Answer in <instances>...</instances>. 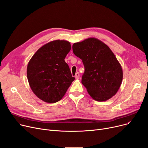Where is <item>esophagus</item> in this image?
<instances>
[{
    "mask_svg": "<svg viewBox=\"0 0 148 148\" xmlns=\"http://www.w3.org/2000/svg\"><path fill=\"white\" fill-rule=\"evenodd\" d=\"M79 77H80V74H79V73H77L75 74V78L76 79H79Z\"/></svg>",
    "mask_w": 148,
    "mask_h": 148,
    "instance_id": "esophagus-1",
    "label": "esophagus"
}]
</instances>
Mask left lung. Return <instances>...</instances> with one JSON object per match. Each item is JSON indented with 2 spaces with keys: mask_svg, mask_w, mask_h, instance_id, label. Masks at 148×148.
Listing matches in <instances>:
<instances>
[{
  "mask_svg": "<svg viewBox=\"0 0 148 148\" xmlns=\"http://www.w3.org/2000/svg\"><path fill=\"white\" fill-rule=\"evenodd\" d=\"M73 50L85 66L82 83L90 96L96 101H104L116 94L123 74L110 47L98 38L90 37L74 43Z\"/></svg>",
  "mask_w": 148,
  "mask_h": 148,
  "instance_id": "left-lung-1",
  "label": "left lung"
}]
</instances>
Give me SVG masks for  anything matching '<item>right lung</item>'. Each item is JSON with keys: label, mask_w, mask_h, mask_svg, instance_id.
I'll return each instance as SVG.
<instances>
[{"label": "right lung", "mask_w": 148, "mask_h": 148, "mask_svg": "<svg viewBox=\"0 0 148 148\" xmlns=\"http://www.w3.org/2000/svg\"><path fill=\"white\" fill-rule=\"evenodd\" d=\"M71 49L70 42L56 40L38 49L29 60L27 79L32 91L49 103L60 100L75 78L65 59Z\"/></svg>", "instance_id": "1"}]
</instances>
